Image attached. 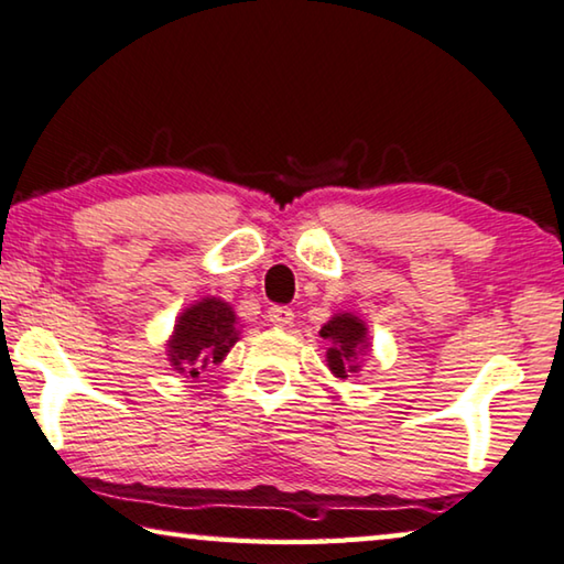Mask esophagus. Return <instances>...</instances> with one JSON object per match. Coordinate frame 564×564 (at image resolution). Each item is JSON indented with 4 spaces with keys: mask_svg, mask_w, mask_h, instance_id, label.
Segmentation results:
<instances>
[{
    "mask_svg": "<svg viewBox=\"0 0 564 564\" xmlns=\"http://www.w3.org/2000/svg\"><path fill=\"white\" fill-rule=\"evenodd\" d=\"M267 317H270V323L276 327H288L294 319V312L284 305H272L267 310Z\"/></svg>",
    "mask_w": 564,
    "mask_h": 564,
    "instance_id": "esophagus-1",
    "label": "esophagus"
}]
</instances>
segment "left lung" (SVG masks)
I'll use <instances>...</instances> for the list:
<instances>
[{
  "instance_id": "1",
  "label": "left lung",
  "mask_w": 564,
  "mask_h": 564,
  "mask_svg": "<svg viewBox=\"0 0 564 564\" xmlns=\"http://www.w3.org/2000/svg\"><path fill=\"white\" fill-rule=\"evenodd\" d=\"M319 335L325 340H330L325 360L335 378L345 380L348 376L360 372V358L370 350V337L368 325L358 315H352V312H335L323 325Z\"/></svg>"
}]
</instances>
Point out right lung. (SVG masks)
Here are the masks:
<instances>
[{
	"mask_svg": "<svg viewBox=\"0 0 564 564\" xmlns=\"http://www.w3.org/2000/svg\"><path fill=\"white\" fill-rule=\"evenodd\" d=\"M239 317L229 302L202 297L176 317L166 340L171 368L184 378H198L202 370L219 366L239 340Z\"/></svg>",
	"mask_w": 564,
	"mask_h": 564,
	"instance_id": "right-lung-1",
	"label": "right lung"
}]
</instances>
